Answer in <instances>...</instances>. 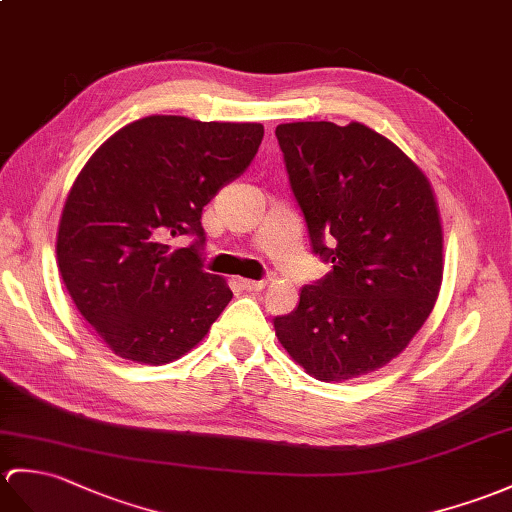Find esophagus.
Returning <instances> with one entry per match:
<instances>
[{"label":"esophagus","instance_id":"obj_1","mask_svg":"<svg viewBox=\"0 0 512 512\" xmlns=\"http://www.w3.org/2000/svg\"><path fill=\"white\" fill-rule=\"evenodd\" d=\"M242 290L246 292H257V290H264L266 288V281H255V279H240Z\"/></svg>","mask_w":512,"mask_h":512}]
</instances>
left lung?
Returning a JSON list of instances; mask_svg holds the SVG:
<instances>
[{
    "instance_id": "left-lung-1",
    "label": "left lung",
    "mask_w": 512,
    "mask_h": 512,
    "mask_svg": "<svg viewBox=\"0 0 512 512\" xmlns=\"http://www.w3.org/2000/svg\"><path fill=\"white\" fill-rule=\"evenodd\" d=\"M275 135L312 251L334 264L275 318V334L320 382L373 373L408 347L441 292L434 189L406 152L360 122H292Z\"/></svg>"
}]
</instances>
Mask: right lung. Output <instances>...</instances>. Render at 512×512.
Returning a JSON list of instances; mask_svg holds the SVG:
<instances>
[{
  "label": "right lung",
  "mask_w": 512,
  "mask_h": 512,
  "mask_svg": "<svg viewBox=\"0 0 512 512\" xmlns=\"http://www.w3.org/2000/svg\"><path fill=\"white\" fill-rule=\"evenodd\" d=\"M264 137L261 124L150 115L117 130L71 185L56 261L78 312L122 360L161 366L209 334L233 299L200 270L202 207L240 176ZM192 232L189 249L171 237Z\"/></svg>",
  "instance_id": "1"
}]
</instances>
